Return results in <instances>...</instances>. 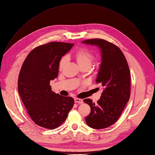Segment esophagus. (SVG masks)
I'll list each match as a JSON object with an SVG mask.
<instances>
[{"instance_id":"34e87169","label":"esophagus","mask_w":155,"mask_h":155,"mask_svg":"<svg viewBox=\"0 0 155 155\" xmlns=\"http://www.w3.org/2000/svg\"><path fill=\"white\" fill-rule=\"evenodd\" d=\"M74 101H75V103H79V104H81V103H83V100H81V99H79V98H75L74 99Z\"/></svg>"}]
</instances>
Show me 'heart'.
I'll return each instance as SVG.
<instances>
[{
  "label": "heart",
  "mask_w": 155,
  "mask_h": 155,
  "mask_svg": "<svg viewBox=\"0 0 155 155\" xmlns=\"http://www.w3.org/2000/svg\"><path fill=\"white\" fill-rule=\"evenodd\" d=\"M74 56L80 67L85 66L91 67L93 60L94 59V56L92 52L84 48H80L76 51V52L74 53ZM66 62L67 58L65 57L62 58L59 66L60 70L62 69Z\"/></svg>",
  "instance_id": "b5f03b06"
}]
</instances>
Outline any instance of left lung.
Instances as JSON below:
<instances>
[{
  "label": "left lung",
  "instance_id": "1",
  "mask_svg": "<svg viewBox=\"0 0 155 155\" xmlns=\"http://www.w3.org/2000/svg\"><path fill=\"white\" fill-rule=\"evenodd\" d=\"M81 43L96 46L100 50L101 61L96 83L103 89L96 104L90 99L83 100L91 107L85 120L91 128L105 129L117 120L129 100V67L122 51L114 44L101 39H88Z\"/></svg>",
  "mask_w": 155,
  "mask_h": 155
}]
</instances>
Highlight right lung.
Returning <instances> with one entry per match:
<instances>
[{
    "label": "right lung",
    "instance_id": "1",
    "mask_svg": "<svg viewBox=\"0 0 155 155\" xmlns=\"http://www.w3.org/2000/svg\"><path fill=\"white\" fill-rule=\"evenodd\" d=\"M72 43L52 42L32 50L18 76V90L28 113L38 125L54 129L65 121L74 104L72 97L52 91L50 81L57 78L63 55Z\"/></svg>",
    "mask_w": 155,
    "mask_h": 155
}]
</instances>
